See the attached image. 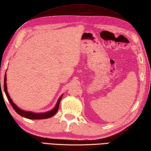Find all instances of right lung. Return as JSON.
Returning <instances> with one entry per match:
<instances>
[{
  "label": "right lung",
  "mask_w": 151,
  "mask_h": 151,
  "mask_svg": "<svg viewBox=\"0 0 151 151\" xmlns=\"http://www.w3.org/2000/svg\"><path fill=\"white\" fill-rule=\"evenodd\" d=\"M4 92H5V94H6L8 100H9L10 104H11V106H12L13 109H14L16 113L20 115V116L26 117V118L30 119H47V118H49V117L53 116L54 115L57 113V111H58L60 101H61L63 94H62L61 96L59 97V100H57V102L55 106L53 109H51L50 111L43 112V113H35V112H32V111H25L20 108H19L13 102V101L10 98L9 92H8V91H7L6 74V73H5V75H4Z\"/></svg>",
  "instance_id": "right-lung-1"
}]
</instances>
